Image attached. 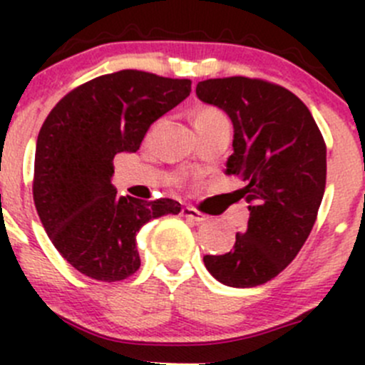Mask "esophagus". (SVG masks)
Returning a JSON list of instances; mask_svg holds the SVG:
<instances>
[{
	"mask_svg": "<svg viewBox=\"0 0 365 365\" xmlns=\"http://www.w3.org/2000/svg\"><path fill=\"white\" fill-rule=\"evenodd\" d=\"M183 215H185L187 219H190L192 222H196V224H203V222H206V220H208V217H206L205 213L197 212V210H194V208H189V206H187V208H183Z\"/></svg>",
	"mask_w": 365,
	"mask_h": 365,
	"instance_id": "1",
	"label": "esophagus"
}]
</instances>
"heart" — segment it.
Segmentation results:
<instances>
[{
	"instance_id": "1",
	"label": "heart",
	"mask_w": 365,
	"mask_h": 365,
	"mask_svg": "<svg viewBox=\"0 0 365 365\" xmlns=\"http://www.w3.org/2000/svg\"><path fill=\"white\" fill-rule=\"evenodd\" d=\"M226 116L215 108H200L194 114V123H213V121H224Z\"/></svg>"
}]
</instances>
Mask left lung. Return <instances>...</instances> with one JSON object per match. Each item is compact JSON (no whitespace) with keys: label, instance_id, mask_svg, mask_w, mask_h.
Here are the masks:
<instances>
[{"label":"left lung","instance_id":"1","mask_svg":"<svg viewBox=\"0 0 365 365\" xmlns=\"http://www.w3.org/2000/svg\"><path fill=\"white\" fill-rule=\"evenodd\" d=\"M201 102L233 123L226 175L245 183L249 222L230 252L205 256L213 277L231 288H254L281 274L307 240L327 180V146L304 102L286 88L249 77L201 81Z\"/></svg>","mask_w":365,"mask_h":365}]
</instances>
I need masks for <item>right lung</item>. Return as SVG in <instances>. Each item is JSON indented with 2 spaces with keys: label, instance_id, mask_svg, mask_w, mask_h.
I'll return each instance as SVG.
<instances>
[{
  "label": "right lung",
  "instance_id": "1",
  "mask_svg": "<svg viewBox=\"0 0 365 365\" xmlns=\"http://www.w3.org/2000/svg\"><path fill=\"white\" fill-rule=\"evenodd\" d=\"M189 93V79L120 70L70 91L43 121L33 200L54 247L86 277L104 282L130 277L141 267L139 230L182 210L168 197L118 196L111 180L114 155L138 152L153 121Z\"/></svg>",
  "mask_w": 365,
  "mask_h": 365
}]
</instances>
